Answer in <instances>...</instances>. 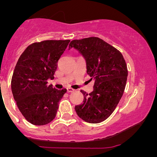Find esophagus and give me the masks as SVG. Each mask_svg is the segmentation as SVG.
Instances as JSON below:
<instances>
[{
	"mask_svg": "<svg viewBox=\"0 0 157 157\" xmlns=\"http://www.w3.org/2000/svg\"><path fill=\"white\" fill-rule=\"evenodd\" d=\"M67 92L68 93H71V92H74L75 91V89H71V88H67Z\"/></svg>",
	"mask_w": 157,
	"mask_h": 157,
	"instance_id": "1",
	"label": "esophagus"
}]
</instances>
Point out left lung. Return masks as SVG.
<instances>
[{
	"mask_svg": "<svg viewBox=\"0 0 157 157\" xmlns=\"http://www.w3.org/2000/svg\"><path fill=\"white\" fill-rule=\"evenodd\" d=\"M71 48L82 55L87 74L94 80L92 92L80 91L83 103L75 106V111L84 121L100 123L109 117L123 94L128 77L125 59L117 48L96 37L74 40Z\"/></svg>",
	"mask_w": 157,
	"mask_h": 157,
	"instance_id": "left-lung-1",
	"label": "left lung"
}]
</instances>
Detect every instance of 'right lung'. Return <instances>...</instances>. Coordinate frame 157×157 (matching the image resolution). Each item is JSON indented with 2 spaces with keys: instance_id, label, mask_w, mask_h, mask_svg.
Listing matches in <instances>:
<instances>
[{
  "instance_id": "obj_1",
  "label": "right lung",
  "mask_w": 157,
  "mask_h": 157,
  "mask_svg": "<svg viewBox=\"0 0 157 157\" xmlns=\"http://www.w3.org/2000/svg\"><path fill=\"white\" fill-rule=\"evenodd\" d=\"M69 40L34 43L19 57L11 87L17 107L25 119L35 125H44L55 119L58 102L66 89L48 85L54 79L57 63Z\"/></svg>"
}]
</instances>
